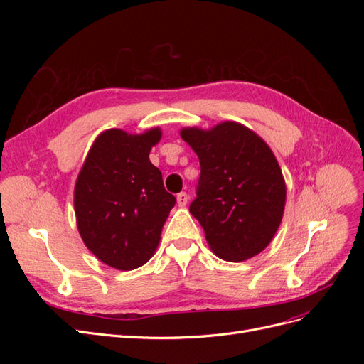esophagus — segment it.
Segmentation results:
<instances>
[{
  "label": "esophagus",
  "instance_id": "obj_1",
  "mask_svg": "<svg viewBox=\"0 0 364 364\" xmlns=\"http://www.w3.org/2000/svg\"><path fill=\"white\" fill-rule=\"evenodd\" d=\"M176 202H178V206H181V208L186 206V203H188V194L179 193L178 197H176Z\"/></svg>",
  "mask_w": 364,
  "mask_h": 364
}]
</instances>
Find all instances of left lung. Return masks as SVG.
Listing matches in <instances>:
<instances>
[{
    "instance_id": "obj_1",
    "label": "left lung",
    "mask_w": 364,
    "mask_h": 364,
    "mask_svg": "<svg viewBox=\"0 0 364 364\" xmlns=\"http://www.w3.org/2000/svg\"><path fill=\"white\" fill-rule=\"evenodd\" d=\"M181 136L200 161L190 213L199 220L209 247L230 262L258 255L277 234L287 197L272 149L237 121L206 130L183 127Z\"/></svg>"
}]
</instances>
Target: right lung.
Segmentation results:
<instances>
[{
  "label": "right lung",
  "instance_id": "obj_1",
  "mask_svg": "<svg viewBox=\"0 0 364 364\" xmlns=\"http://www.w3.org/2000/svg\"><path fill=\"white\" fill-rule=\"evenodd\" d=\"M162 130L107 129L95 138L77 176L74 211L85 246L106 266L138 269L155 255L176 203L165 191L150 150Z\"/></svg>",
  "mask_w": 364,
  "mask_h": 364
}]
</instances>
